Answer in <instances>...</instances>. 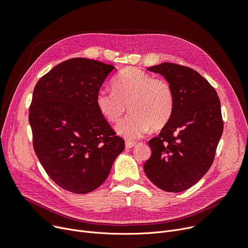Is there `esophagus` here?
I'll list each match as a JSON object with an SVG mask.
<instances>
[{
	"label": "esophagus",
	"mask_w": 248,
	"mask_h": 248,
	"mask_svg": "<svg viewBox=\"0 0 248 248\" xmlns=\"http://www.w3.org/2000/svg\"><path fill=\"white\" fill-rule=\"evenodd\" d=\"M134 145H135V143L131 142V141H126V142H125V147L126 148H132V147H134Z\"/></svg>",
	"instance_id": "esophagus-1"
}]
</instances>
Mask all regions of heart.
Segmentation results:
<instances>
[{
  "label": "heart",
  "mask_w": 248,
  "mask_h": 248,
  "mask_svg": "<svg viewBox=\"0 0 248 248\" xmlns=\"http://www.w3.org/2000/svg\"><path fill=\"white\" fill-rule=\"evenodd\" d=\"M113 91L101 89L96 106L106 120L114 123L128 108L129 114L115 127L116 132L128 140H135L149 132L150 128L166 126L174 109V93L166 79L136 67L123 69L112 82Z\"/></svg>",
  "instance_id": "obj_1"
}]
</instances>
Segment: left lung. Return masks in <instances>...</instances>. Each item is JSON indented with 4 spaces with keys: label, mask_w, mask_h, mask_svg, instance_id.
<instances>
[{
    "label": "left lung",
    "mask_w": 248,
    "mask_h": 248,
    "mask_svg": "<svg viewBox=\"0 0 248 248\" xmlns=\"http://www.w3.org/2000/svg\"><path fill=\"white\" fill-rule=\"evenodd\" d=\"M164 77L174 93L170 120L149 140L151 156L144 172L157 187L180 193L201 180L213 163L223 132L215 89L196 70L163 62L147 67Z\"/></svg>",
    "instance_id": "8db88e82"
}]
</instances>
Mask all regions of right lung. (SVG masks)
Here are the masks:
<instances>
[{
	"instance_id": "add662e5",
	"label": "right lung",
	"mask_w": 248,
	"mask_h": 248,
	"mask_svg": "<svg viewBox=\"0 0 248 248\" xmlns=\"http://www.w3.org/2000/svg\"><path fill=\"white\" fill-rule=\"evenodd\" d=\"M113 69L88 58H70L34 88L29 109L33 147L50 179L68 192L96 190L125 148L95 102Z\"/></svg>"
}]
</instances>
